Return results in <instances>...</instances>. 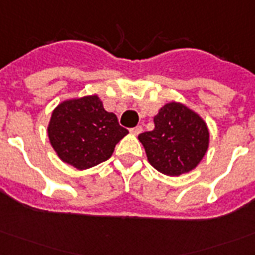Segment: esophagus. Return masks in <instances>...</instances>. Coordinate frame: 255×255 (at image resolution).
Masks as SVG:
<instances>
[{
	"label": "esophagus",
	"instance_id": "34e87169",
	"mask_svg": "<svg viewBox=\"0 0 255 255\" xmlns=\"http://www.w3.org/2000/svg\"><path fill=\"white\" fill-rule=\"evenodd\" d=\"M142 131V128L141 126H135V128H133V129H130V133L134 135H138Z\"/></svg>",
	"mask_w": 255,
	"mask_h": 255
}]
</instances>
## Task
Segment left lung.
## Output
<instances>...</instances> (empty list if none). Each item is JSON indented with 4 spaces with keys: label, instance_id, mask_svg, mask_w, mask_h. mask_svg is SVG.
Masks as SVG:
<instances>
[{
    "label": "left lung",
    "instance_id": "1",
    "mask_svg": "<svg viewBox=\"0 0 255 255\" xmlns=\"http://www.w3.org/2000/svg\"><path fill=\"white\" fill-rule=\"evenodd\" d=\"M153 122L155 129L138 134L150 166L170 176L194 170L209 148V129L201 115L183 103L170 102Z\"/></svg>",
    "mask_w": 255,
    "mask_h": 255
}]
</instances>
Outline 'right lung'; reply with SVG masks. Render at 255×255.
Listing matches in <instances>:
<instances>
[{
	"instance_id": "right-lung-1",
	"label": "right lung",
	"mask_w": 255,
	"mask_h": 255,
	"mask_svg": "<svg viewBox=\"0 0 255 255\" xmlns=\"http://www.w3.org/2000/svg\"><path fill=\"white\" fill-rule=\"evenodd\" d=\"M129 131L106 111L98 95L61 102L51 113L47 135L61 160L87 170L109 160L115 145Z\"/></svg>"
}]
</instances>
